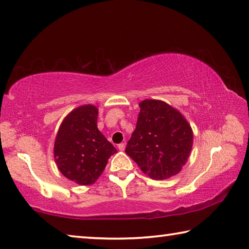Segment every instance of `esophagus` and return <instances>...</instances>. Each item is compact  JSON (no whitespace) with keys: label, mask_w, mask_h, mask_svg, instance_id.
I'll list each match as a JSON object with an SVG mask.
<instances>
[{"label":"esophagus","mask_w":249,"mask_h":249,"mask_svg":"<svg viewBox=\"0 0 249 249\" xmlns=\"http://www.w3.org/2000/svg\"><path fill=\"white\" fill-rule=\"evenodd\" d=\"M125 142H121V144H119V145H117V147H119V149L121 150V151H123L124 149H125Z\"/></svg>","instance_id":"34e87169"}]
</instances>
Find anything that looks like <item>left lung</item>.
Returning a JSON list of instances; mask_svg holds the SVG:
<instances>
[{
	"label": "left lung",
	"instance_id": "1",
	"mask_svg": "<svg viewBox=\"0 0 249 249\" xmlns=\"http://www.w3.org/2000/svg\"><path fill=\"white\" fill-rule=\"evenodd\" d=\"M140 107L125 153L149 178L169 179L179 174L190 156L191 126L178 109L163 101L144 100Z\"/></svg>",
	"mask_w": 249,
	"mask_h": 249
}]
</instances>
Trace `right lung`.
I'll return each instance as SVG.
<instances>
[{
  "label": "right lung",
  "instance_id": "add662e5",
  "mask_svg": "<svg viewBox=\"0 0 249 249\" xmlns=\"http://www.w3.org/2000/svg\"><path fill=\"white\" fill-rule=\"evenodd\" d=\"M99 109L81 105L67 115L58 129L53 157L59 171L81 185L93 184L105 169L115 147L98 129Z\"/></svg>",
  "mask_w": 249,
  "mask_h": 249
}]
</instances>
